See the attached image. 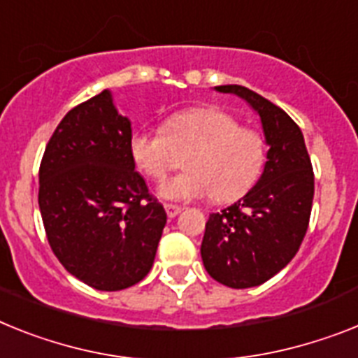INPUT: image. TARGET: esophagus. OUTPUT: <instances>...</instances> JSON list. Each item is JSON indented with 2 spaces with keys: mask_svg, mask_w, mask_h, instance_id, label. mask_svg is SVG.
Instances as JSON below:
<instances>
[{
  "mask_svg": "<svg viewBox=\"0 0 358 358\" xmlns=\"http://www.w3.org/2000/svg\"><path fill=\"white\" fill-rule=\"evenodd\" d=\"M165 213H167V216H169V218H174V216L182 213V207L173 206V203H165Z\"/></svg>",
  "mask_w": 358,
  "mask_h": 358,
  "instance_id": "obj_1",
  "label": "esophagus"
}]
</instances>
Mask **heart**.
Returning <instances> with one entry per match:
<instances>
[{
    "label": "heart",
    "instance_id": "1",
    "mask_svg": "<svg viewBox=\"0 0 358 358\" xmlns=\"http://www.w3.org/2000/svg\"><path fill=\"white\" fill-rule=\"evenodd\" d=\"M134 164L152 180H162L180 164L184 173L162 182L165 200L213 196L233 202L257 184L266 164L262 134L240 127L235 116L218 107H194L171 114L162 133L136 131L129 142Z\"/></svg>",
    "mask_w": 358,
    "mask_h": 358
}]
</instances>
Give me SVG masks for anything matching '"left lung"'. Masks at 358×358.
Masks as SVG:
<instances>
[{
    "label": "left lung",
    "mask_w": 358,
    "mask_h": 358,
    "mask_svg": "<svg viewBox=\"0 0 358 358\" xmlns=\"http://www.w3.org/2000/svg\"><path fill=\"white\" fill-rule=\"evenodd\" d=\"M258 114L267 162L257 184L224 211L209 215L202 248L206 271L227 287L269 280L295 257L306 236L315 194L304 136L280 107L242 85H218Z\"/></svg>",
    "instance_id": "1"
}]
</instances>
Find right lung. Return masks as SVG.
Returning a JSON list of instances; mask_svg holds the SVG:
<instances>
[{"instance_id": "1", "label": "right lung", "mask_w": 358, "mask_h": 358, "mask_svg": "<svg viewBox=\"0 0 358 358\" xmlns=\"http://www.w3.org/2000/svg\"><path fill=\"white\" fill-rule=\"evenodd\" d=\"M131 120L109 89L65 114L45 147L40 203L62 266L87 286L120 291L151 271L167 215L134 171Z\"/></svg>"}]
</instances>
